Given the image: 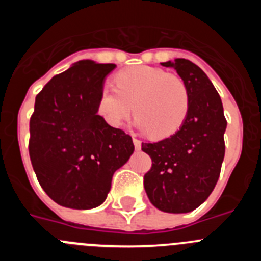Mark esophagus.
<instances>
[{
    "mask_svg": "<svg viewBox=\"0 0 261 261\" xmlns=\"http://www.w3.org/2000/svg\"><path fill=\"white\" fill-rule=\"evenodd\" d=\"M133 145H135V147L137 149V150H140V149H141V141H140V140H137L136 137H133Z\"/></svg>",
    "mask_w": 261,
    "mask_h": 261,
    "instance_id": "1",
    "label": "esophagus"
}]
</instances>
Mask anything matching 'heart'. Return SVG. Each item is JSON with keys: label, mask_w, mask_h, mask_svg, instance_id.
<instances>
[{"label": "heart", "mask_w": 261, "mask_h": 261, "mask_svg": "<svg viewBox=\"0 0 261 261\" xmlns=\"http://www.w3.org/2000/svg\"><path fill=\"white\" fill-rule=\"evenodd\" d=\"M105 85L98 99V112L108 125L120 128L133 112L136 125L155 140L179 130L190 108V93L181 78L153 66L124 69Z\"/></svg>", "instance_id": "b5f03b06"}]
</instances>
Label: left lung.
I'll list each match as a JSON object with an SVG mask.
<instances>
[{
    "mask_svg": "<svg viewBox=\"0 0 261 261\" xmlns=\"http://www.w3.org/2000/svg\"><path fill=\"white\" fill-rule=\"evenodd\" d=\"M162 65L174 68L184 81L190 108L175 135L153 144L142 142V150L151 158L144 187L159 211L188 213L208 199L218 181L227 121L220 95L199 66L186 59Z\"/></svg>",
    "mask_w": 261,
    "mask_h": 261,
    "instance_id": "obj_1",
    "label": "left lung"
}]
</instances>
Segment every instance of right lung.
I'll list each match as a JSON object with an SVG mask.
<instances>
[{"instance_id": "right-lung-1", "label": "right lung", "mask_w": 261, "mask_h": 261, "mask_svg": "<svg viewBox=\"0 0 261 261\" xmlns=\"http://www.w3.org/2000/svg\"><path fill=\"white\" fill-rule=\"evenodd\" d=\"M115 66L82 60L55 75L36 95L30 159L41 188L66 208L102 204L114 172L135 150L130 136L98 115L105 77Z\"/></svg>"}]
</instances>
